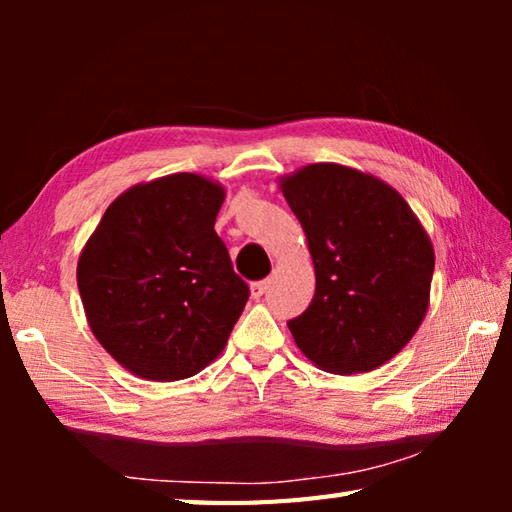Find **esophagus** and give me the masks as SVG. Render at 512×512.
I'll list each match as a JSON object with an SVG mask.
<instances>
[{
	"label": "esophagus",
	"mask_w": 512,
	"mask_h": 512,
	"mask_svg": "<svg viewBox=\"0 0 512 512\" xmlns=\"http://www.w3.org/2000/svg\"><path fill=\"white\" fill-rule=\"evenodd\" d=\"M268 290V281H257V284H250V297L262 299Z\"/></svg>",
	"instance_id": "1"
}]
</instances>
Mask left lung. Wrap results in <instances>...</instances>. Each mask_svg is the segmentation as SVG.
<instances>
[{
  "label": "left lung",
  "instance_id": "8db88e82",
  "mask_svg": "<svg viewBox=\"0 0 512 512\" xmlns=\"http://www.w3.org/2000/svg\"><path fill=\"white\" fill-rule=\"evenodd\" d=\"M279 189L317 277L308 310L288 321L292 339L330 374L385 365L429 310L436 253L418 215L391 184L336 162L292 171Z\"/></svg>",
  "mask_w": 512,
  "mask_h": 512
}]
</instances>
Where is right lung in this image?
I'll return each mask as SVG.
<instances>
[{"label": "right lung", "instance_id": "add662e5", "mask_svg": "<svg viewBox=\"0 0 512 512\" xmlns=\"http://www.w3.org/2000/svg\"><path fill=\"white\" fill-rule=\"evenodd\" d=\"M226 189L200 173L140 182L107 206L76 284L105 352L156 383L195 376L222 354L248 301L215 217Z\"/></svg>", "mask_w": 512, "mask_h": 512}]
</instances>
